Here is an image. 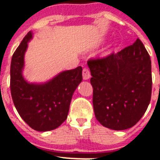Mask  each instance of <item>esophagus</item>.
<instances>
[{
  "label": "esophagus",
  "mask_w": 160,
  "mask_h": 160,
  "mask_svg": "<svg viewBox=\"0 0 160 160\" xmlns=\"http://www.w3.org/2000/svg\"><path fill=\"white\" fill-rule=\"evenodd\" d=\"M82 76H83V79H84V80H88L89 78H90V71H89V69L87 68H84V69H83V72H82Z\"/></svg>",
  "instance_id": "34e87169"
}]
</instances>
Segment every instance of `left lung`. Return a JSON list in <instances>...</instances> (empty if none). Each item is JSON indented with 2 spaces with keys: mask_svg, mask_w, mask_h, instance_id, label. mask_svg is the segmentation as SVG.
<instances>
[{
  "mask_svg": "<svg viewBox=\"0 0 160 160\" xmlns=\"http://www.w3.org/2000/svg\"><path fill=\"white\" fill-rule=\"evenodd\" d=\"M92 105L99 123L113 130L134 126L146 112L152 89L151 61L138 39L103 58L89 59Z\"/></svg>",
  "mask_w": 160,
  "mask_h": 160,
  "instance_id": "8db88e82",
  "label": "left lung"
}]
</instances>
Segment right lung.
Returning <instances> with one entry per match:
<instances>
[{"mask_svg":"<svg viewBox=\"0 0 160 160\" xmlns=\"http://www.w3.org/2000/svg\"><path fill=\"white\" fill-rule=\"evenodd\" d=\"M32 32L25 36L13 54L10 90L14 107L24 121L39 132L59 127L68 118L72 95L82 81V68L61 72L43 84L28 82L22 76L24 54Z\"/></svg>","mask_w":160,"mask_h":160,"instance_id":"1","label":"right lung"}]
</instances>
